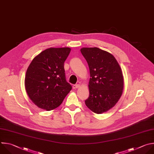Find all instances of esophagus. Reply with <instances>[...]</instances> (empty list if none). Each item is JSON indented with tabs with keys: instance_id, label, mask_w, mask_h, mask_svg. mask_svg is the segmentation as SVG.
Returning a JSON list of instances; mask_svg holds the SVG:
<instances>
[{
	"instance_id": "1",
	"label": "esophagus",
	"mask_w": 154,
	"mask_h": 154,
	"mask_svg": "<svg viewBox=\"0 0 154 154\" xmlns=\"http://www.w3.org/2000/svg\"><path fill=\"white\" fill-rule=\"evenodd\" d=\"M79 87H80V85H79V84H75V85H73V88H75V89L78 88Z\"/></svg>"
}]
</instances>
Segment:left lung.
Masks as SVG:
<instances>
[{
    "label": "left lung",
    "instance_id": "left-lung-1",
    "mask_svg": "<svg viewBox=\"0 0 154 154\" xmlns=\"http://www.w3.org/2000/svg\"><path fill=\"white\" fill-rule=\"evenodd\" d=\"M81 52L88 65L90 78L89 97L86 106L101 114L112 108L119 100L124 88L122 70L115 57L97 47H84Z\"/></svg>",
    "mask_w": 154,
    "mask_h": 154
}]
</instances>
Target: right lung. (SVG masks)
Here are the masks:
<instances>
[{
  "mask_svg": "<svg viewBox=\"0 0 154 154\" xmlns=\"http://www.w3.org/2000/svg\"><path fill=\"white\" fill-rule=\"evenodd\" d=\"M70 51L69 47L47 48L29 65L25 78V90L39 108L47 111L57 108L72 90L64 67Z\"/></svg>",
  "mask_w": 154,
  "mask_h": 154,
  "instance_id": "obj_1",
  "label": "right lung"
}]
</instances>
